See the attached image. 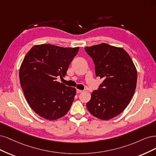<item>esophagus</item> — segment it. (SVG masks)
I'll list each match as a JSON object with an SVG mask.
<instances>
[{
  "instance_id": "1",
  "label": "esophagus",
  "mask_w": 156,
  "mask_h": 156,
  "mask_svg": "<svg viewBox=\"0 0 156 156\" xmlns=\"http://www.w3.org/2000/svg\"><path fill=\"white\" fill-rule=\"evenodd\" d=\"M82 90H80V89H76V93H77V94H79V93H82Z\"/></svg>"
}]
</instances>
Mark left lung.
Wrapping results in <instances>:
<instances>
[{
	"instance_id": "1",
	"label": "left lung",
	"mask_w": 156,
	"mask_h": 156,
	"mask_svg": "<svg viewBox=\"0 0 156 156\" xmlns=\"http://www.w3.org/2000/svg\"><path fill=\"white\" fill-rule=\"evenodd\" d=\"M93 59L97 76L103 79L86 104L89 113L101 120L117 116L127 107L136 88L137 73L122 48L106 43L85 47Z\"/></svg>"
}]
</instances>
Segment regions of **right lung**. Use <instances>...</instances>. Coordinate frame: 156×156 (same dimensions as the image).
Wrapping results in <instances>:
<instances>
[{"instance_id": "obj_1", "label": "right lung", "mask_w": 156, "mask_h": 156, "mask_svg": "<svg viewBox=\"0 0 156 156\" xmlns=\"http://www.w3.org/2000/svg\"><path fill=\"white\" fill-rule=\"evenodd\" d=\"M78 51L79 47L42 44L34 45L25 56L19 70L20 83L30 106L40 117L58 119L71 108L76 90L56 80L66 76Z\"/></svg>"}]
</instances>
